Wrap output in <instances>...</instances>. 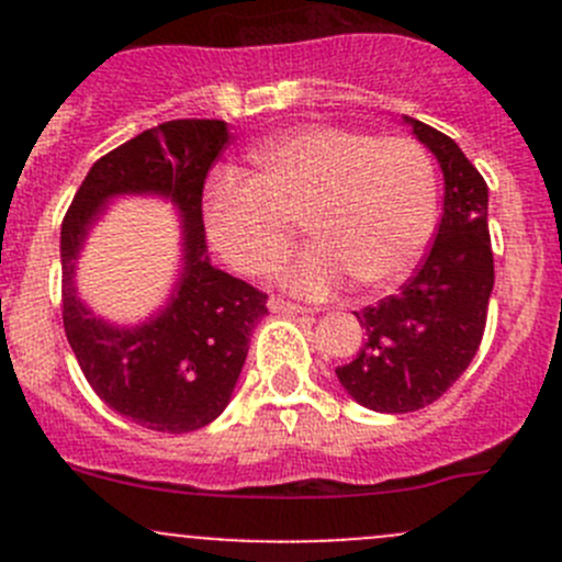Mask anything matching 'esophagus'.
I'll use <instances>...</instances> for the list:
<instances>
[{
  "label": "esophagus",
  "instance_id": "34e87169",
  "mask_svg": "<svg viewBox=\"0 0 562 562\" xmlns=\"http://www.w3.org/2000/svg\"><path fill=\"white\" fill-rule=\"evenodd\" d=\"M269 310H271V313H282V315H304V313H310V310L302 307V304H293V302H288V299H280V296H271L269 299Z\"/></svg>",
  "mask_w": 562,
  "mask_h": 562
}]
</instances>
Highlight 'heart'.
I'll return each mask as SVG.
<instances>
[{
	"instance_id": "obj_1",
	"label": "heart",
	"mask_w": 562,
	"mask_h": 562,
	"mask_svg": "<svg viewBox=\"0 0 562 562\" xmlns=\"http://www.w3.org/2000/svg\"><path fill=\"white\" fill-rule=\"evenodd\" d=\"M252 162L255 176L220 171L203 192L209 239L241 274H271L302 223L313 241L282 271L288 291H389L432 239L438 184L416 140L313 124L263 140Z\"/></svg>"
}]
</instances>
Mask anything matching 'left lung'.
I'll return each instance as SVG.
<instances>
[{"mask_svg":"<svg viewBox=\"0 0 562 562\" xmlns=\"http://www.w3.org/2000/svg\"><path fill=\"white\" fill-rule=\"evenodd\" d=\"M407 122L438 157L446 195L429 252L400 293L356 313L367 339L337 367L345 391L378 413L422 411L454 386L484 337L495 285L484 176L449 135Z\"/></svg>","mask_w":562,"mask_h":562,"instance_id":"left-lung-1","label":"left lung"}]
</instances>
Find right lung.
I'll return each instance as SVG.
<instances>
[{"instance_id": "obj_1", "label": "right lung", "mask_w": 562, "mask_h": 562, "mask_svg": "<svg viewBox=\"0 0 562 562\" xmlns=\"http://www.w3.org/2000/svg\"><path fill=\"white\" fill-rule=\"evenodd\" d=\"M228 146L220 119H173L100 157L61 220V321L94 394L155 432H192L220 416L245 367L266 293L206 258L203 184ZM160 191L186 214V271L172 304L138 329H113L80 304L71 266L86 228L111 194Z\"/></svg>"}]
</instances>
